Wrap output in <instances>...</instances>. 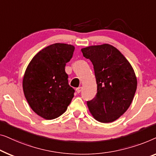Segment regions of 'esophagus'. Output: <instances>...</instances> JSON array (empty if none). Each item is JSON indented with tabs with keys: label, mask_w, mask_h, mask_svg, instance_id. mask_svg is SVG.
Listing matches in <instances>:
<instances>
[{
	"label": "esophagus",
	"mask_w": 156,
	"mask_h": 156,
	"mask_svg": "<svg viewBox=\"0 0 156 156\" xmlns=\"http://www.w3.org/2000/svg\"><path fill=\"white\" fill-rule=\"evenodd\" d=\"M81 90H82V87H79L76 88V92H77L78 93H80Z\"/></svg>",
	"instance_id": "34e87169"
}]
</instances>
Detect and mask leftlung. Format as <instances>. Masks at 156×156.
Wrapping results in <instances>:
<instances>
[{"label": "left lung", "instance_id": "obj_1", "mask_svg": "<svg viewBox=\"0 0 156 156\" xmlns=\"http://www.w3.org/2000/svg\"><path fill=\"white\" fill-rule=\"evenodd\" d=\"M91 61L98 85L95 98L87 101L90 112L97 121L112 122L130 106L137 87L134 71L128 60L108 44L81 49Z\"/></svg>", "mask_w": 156, "mask_h": 156}]
</instances>
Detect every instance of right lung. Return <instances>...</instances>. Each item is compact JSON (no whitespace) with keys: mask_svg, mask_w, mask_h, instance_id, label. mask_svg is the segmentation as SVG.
<instances>
[{"mask_svg":"<svg viewBox=\"0 0 156 156\" xmlns=\"http://www.w3.org/2000/svg\"><path fill=\"white\" fill-rule=\"evenodd\" d=\"M74 49L71 44H53L39 51L26 69L24 94L32 110L44 119L63 115L73 99L75 90L69 85L65 66Z\"/></svg>","mask_w":156,"mask_h":156,"instance_id":"add662e5","label":"right lung"}]
</instances>
